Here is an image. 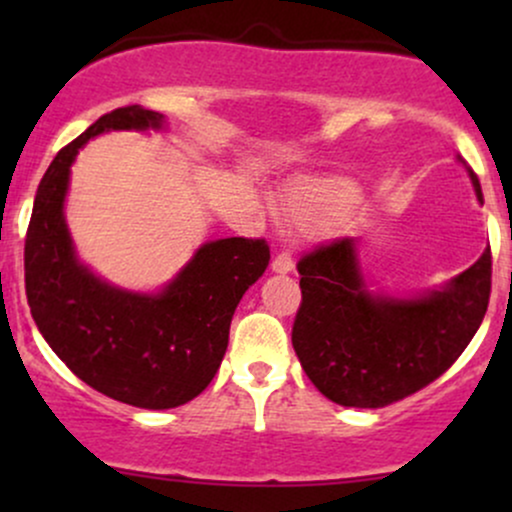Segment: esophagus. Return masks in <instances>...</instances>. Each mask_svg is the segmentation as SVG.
<instances>
[{
    "label": "esophagus",
    "instance_id": "34e87169",
    "mask_svg": "<svg viewBox=\"0 0 512 512\" xmlns=\"http://www.w3.org/2000/svg\"><path fill=\"white\" fill-rule=\"evenodd\" d=\"M293 269V257L291 252H279L272 260V272L274 274H289Z\"/></svg>",
    "mask_w": 512,
    "mask_h": 512
}]
</instances>
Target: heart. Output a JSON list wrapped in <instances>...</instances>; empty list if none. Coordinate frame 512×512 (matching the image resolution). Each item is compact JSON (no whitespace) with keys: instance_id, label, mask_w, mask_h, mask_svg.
<instances>
[{"instance_id":"1","label":"heart","mask_w":512,"mask_h":512,"mask_svg":"<svg viewBox=\"0 0 512 512\" xmlns=\"http://www.w3.org/2000/svg\"><path fill=\"white\" fill-rule=\"evenodd\" d=\"M289 214L296 219L301 226L317 228L327 221V214H330V207H327L325 197L315 195V192H301L291 199Z\"/></svg>"}]
</instances>
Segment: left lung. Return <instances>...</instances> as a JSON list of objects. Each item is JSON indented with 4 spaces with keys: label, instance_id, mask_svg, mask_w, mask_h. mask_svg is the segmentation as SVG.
<instances>
[{
    "label": "left lung",
    "instance_id": "8db88e82",
    "mask_svg": "<svg viewBox=\"0 0 512 512\" xmlns=\"http://www.w3.org/2000/svg\"><path fill=\"white\" fill-rule=\"evenodd\" d=\"M467 173L484 202L479 178ZM298 274L291 342L305 375L342 407L378 409L433 383L472 342L489 308L491 248L443 286L409 296L368 289L356 238L313 250Z\"/></svg>",
    "mask_w": 512,
    "mask_h": 512
}]
</instances>
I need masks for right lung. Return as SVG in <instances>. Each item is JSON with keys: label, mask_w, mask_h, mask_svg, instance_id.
Segmentation results:
<instances>
[{"label": "right lung", "mask_w": 512, "mask_h": 512, "mask_svg": "<svg viewBox=\"0 0 512 512\" xmlns=\"http://www.w3.org/2000/svg\"><path fill=\"white\" fill-rule=\"evenodd\" d=\"M149 129H166V117L127 105L55 156L28 223L26 296L40 334L76 378L132 407L173 409L219 370L233 313L267 269L269 248L264 240H209L156 293L122 289L81 262L64 216L76 154L98 134Z\"/></svg>", "instance_id": "right-lung-1"}]
</instances>
